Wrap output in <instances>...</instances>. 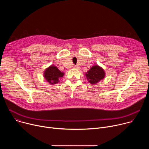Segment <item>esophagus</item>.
<instances>
[{
    "instance_id": "esophagus-1",
    "label": "esophagus",
    "mask_w": 149,
    "mask_h": 149,
    "mask_svg": "<svg viewBox=\"0 0 149 149\" xmlns=\"http://www.w3.org/2000/svg\"><path fill=\"white\" fill-rule=\"evenodd\" d=\"M74 67H75V68H78V67L77 65H75V66H74Z\"/></svg>"
}]
</instances>
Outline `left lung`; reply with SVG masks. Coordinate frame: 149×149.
<instances>
[{
    "label": "left lung",
    "mask_w": 149,
    "mask_h": 149,
    "mask_svg": "<svg viewBox=\"0 0 149 149\" xmlns=\"http://www.w3.org/2000/svg\"><path fill=\"white\" fill-rule=\"evenodd\" d=\"M86 75L89 82L96 84L104 78L105 72L99 66L94 65L86 74Z\"/></svg>",
    "instance_id": "obj_1"
}]
</instances>
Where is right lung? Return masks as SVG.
Segmentation results:
<instances>
[{"label":"right lung","mask_w":149,"mask_h":149,"mask_svg":"<svg viewBox=\"0 0 149 149\" xmlns=\"http://www.w3.org/2000/svg\"><path fill=\"white\" fill-rule=\"evenodd\" d=\"M63 74H64L61 72L56 66L51 65L45 71L44 77L48 82L52 85L58 83Z\"/></svg>","instance_id":"1"}]
</instances>
